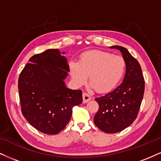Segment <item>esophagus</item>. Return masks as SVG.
<instances>
[{
    "instance_id": "1",
    "label": "esophagus",
    "mask_w": 161,
    "mask_h": 161,
    "mask_svg": "<svg viewBox=\"0 0 161 161\" xmlns=\"http://www.w3.org/2000/svg\"><path fill=\"white\" fill-rule=\"evenodd\" d=\"M82 98H83V102L87 103L88 101H89L92 99L91 96L87 93H83L82 94Z\"/></svg>"
}]
</instances>
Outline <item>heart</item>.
Returning a JSON list of instances; mask_svg holds the SVG:
<instances>
[{"mask_svg": "<svg viewBox=\"0 0 161 161\" xmlns=\"http://www.w3.org/2000/svg\"><path fill=\"white\" fill-rule=\"evenodd\" d=\"M68 69L75 86L86 84L89 75L91 88L99 93H106L114 89L123 78L125 61L120 56L93 50L82 53L79 61L70 60Z\"/></svg>", "mask_w": 161, "mask_h": 161, "instance_id": "1", "label": "heart"}]
</instances>
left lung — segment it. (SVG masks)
<instances>
[{
    "instance_id": "8db88e82",
    "label": "left lung",
    "mask_w": 161,
    "mask_h": 161,
    "mask_svg": "<svg viewBox=\"0 0 161 161\" xmlns=\"http://www.w3.org/2000/svg\"><path fill=\"white\" fill-rule=\"evenodd\" d=\"M110 48L119 50L123 54L125 61V77L114 91L96 97L99 109L94 123L106 133H116L129 126L137 117L145 92V81L139 63L128 50L122 46Z\"/></svg>"
}]
</instances>
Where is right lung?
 I'll return each instance as SVG.
<instances>
[{
    "label": "right lung",
    "instance_id": "1",
    "mask_svg": "<svg viewBox=\"0 0 161 161\" xmlns=\"http://www.w3.org/2000/svg\"><path fill=\"white\" fill-rule=\"evenodd\" d=\"M68 72L66 57L58 49H48L31 57L20 73L22 113L40 132H60L69 123L73 107L82 104V91L66 88L64 79Z\"/></svg>",
    "mask_w": 161,
    "mask_h": 161
}]
</instances>
